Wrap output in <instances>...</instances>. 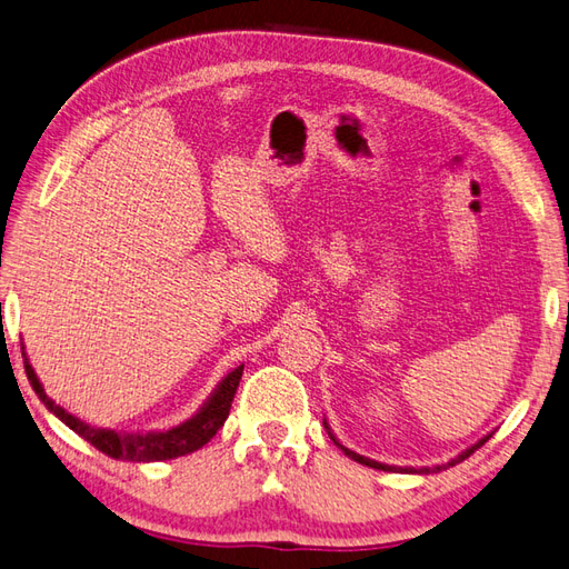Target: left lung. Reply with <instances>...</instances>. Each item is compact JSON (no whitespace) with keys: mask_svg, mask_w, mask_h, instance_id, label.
<instances>
[{"mask_svg":"<svg viewBox=\"0 0 569 569\" xmlns=\"http://www.w3.org/2000/svg\"><path fill=\"white\" fill-rule=\"evenodd\" d=\"M323 425H326V422H323ZM326 429H328V425H326ZM328 435H330V432H328ZM490 437H492V435H488V437H482V439L478 441V445H473V447H470L468 451H463V453L459 456V459H453V461H449L447 466H456V463H459V461H466V459H468V456H470V453H473L476 449H480V447L485 445V441H488ZM330 439H332V441H336V437H332V435H330ZM336 445H338V441H336ZM338 447H340V445H338ZM340 449H342L345 453H348L352 461H357V463H362V466H369V468H377V470H408V473H425V476H427V473H435V470H441V468H447V466H437V468H420V470H415V468H393V466H386V463H379V461H371V459H365V456H359V453H355V451H350V449H345V447H340Z\"/></svg>","mask_w":569,"mask_h":569,"instance_id":"1","label":"left lung"}]
</instances>
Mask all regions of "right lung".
<instances>
[{
    "mask_svg": "<svg viewBox=\"0 0 569 569\" xmlns=\"http://www.w3.org/2000/svg\"><path fill=\"white\" fill-rule=\"evenodd\" d=\"M26 367V377H29L33 391L38 393V398L43 400L46 408L58 415V418L74 432L87 439L91 447L99 449L101 453L110 456L116 461H132V463H147V461H169V459H178V456H186L198 451L200 447H204L210 441L219 427L227 422L229 410H231V400L237 396L241 373H243V365L239 369H233L231 373H227V379L217 386V391L212 393V398L207 400L204 408L190 418L188 422L178 425L176 429H169V432H149V435H118L110 432V429H96L87 422L77 420L74 415L64 412L60 406H54L52 400L46 396L43 386H40L33 367L23 359Z\"/></svg>",
    "mask_w": 569,
    "mask_h": 569,
    "instance_id": "1",
    "label": "right lung"
}]
</instances>
